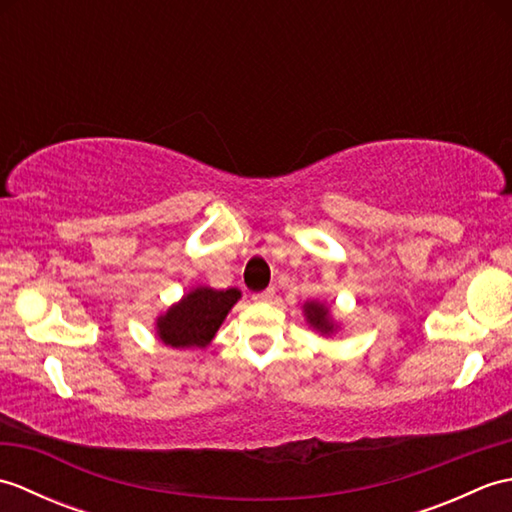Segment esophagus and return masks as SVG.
Masks as SVG:
<instances>
[{
  "label": "esophagus",
  "instance_id": "1",
  "mask_svg": "<svg viewBox=\"0 0 512 512\" xmlns=\"http://www.w3.org/2000/svg\"><path fill=\"white\" fill-rule=\"evenodd\" d=\"M275 297V288H266L262 292H257V295H253L255 301H270Z\"/></svg>",
  "mask_w": 512,
  "mask_h": 512
}]
</instances>
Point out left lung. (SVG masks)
Instances as JSON below:
<instances>
[{"mask_svg":"<svg viewBox=\"0 0 512 512\" xmlns=\"http://www.w3.org/2000/svg\"><path fill=\"white\" fill-rule=\"evenodd\" d=\"M306 319L310 321V325H314V328L321 330L323 334H328L334 330V325L330 321V314H328V308L321 306V303H306Z\"/></svg>","mask_w":512,"mask_h":512,"instance_id":"8db88e82","label":"left lung"}]
</instances>
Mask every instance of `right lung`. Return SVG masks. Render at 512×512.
<instances>
[{"label": "right lung", "mask_w": 512, "mask_h": 512, "mask_svg": "<svg viewBox=\"0 0 512 512\" xmlns=\"http://www.w3.org/2000/svg\"><path fill=\"white\" fill-rule=\"evenodd\" d=\"M237 299V288L193 290L158 319V336L171 347L209 345Z\"/></svg>", "instance_id": "1"}]
</instances>
